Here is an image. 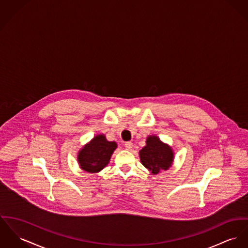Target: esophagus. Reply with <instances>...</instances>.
I'll use <instances>...</instances> for the list:
<instances>
[{"label": "esophagus", "instance_id": "obj_1", "mask_svg": "<svg viewBox=\"0 0 248 248\" xmlns=\"http://www.w3.org/2000/svg\"><path fill=\"white\" fill-rule=\"evenodd\" d=\"M124 147L126 150H131L133 148V143L130 142V141H127L124 143Z\"/></svg>", "mask_w": 248, "mask_h": 248}]
</instances>
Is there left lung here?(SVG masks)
Masks as SVG:
<instances>
[{
	"label": "left lung",
	"instance_id": "8db88e82",
	"mask_svg": "<svg viewBox=\"0 0 248 248\" xmlns=\"http://www.w3.org/2000/svg\"><path fill=\"white\" fill-rule=\"evenodd\" d=\"M140 158L142 165L153 174L161 170H168L173 161V152L171 147L163 143L158 137L148 136L146 145L140 151Z\"/></svg>",
	"mask_w": 248,
	"mask_h": 248
}]
</instances>
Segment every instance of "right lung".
I'll list each match as a JSON object with an SVG mask.
<instances>
[{"label":"right lung","mask_w":248,"mask_h":248,"mask_svg":"<svg viewBox=\"0 0 248 248\" xmlns=\"http://www.w3.org/2000/svg\"><path fill=\"white\" fill-rule=\"evenodd\" d=\"M116 148L115 141H108L105 135H97L78 152L77 160L80 168L89 172L103 170L108 164Z\"/></svg>","instance_id":"1"}]
</instances>
